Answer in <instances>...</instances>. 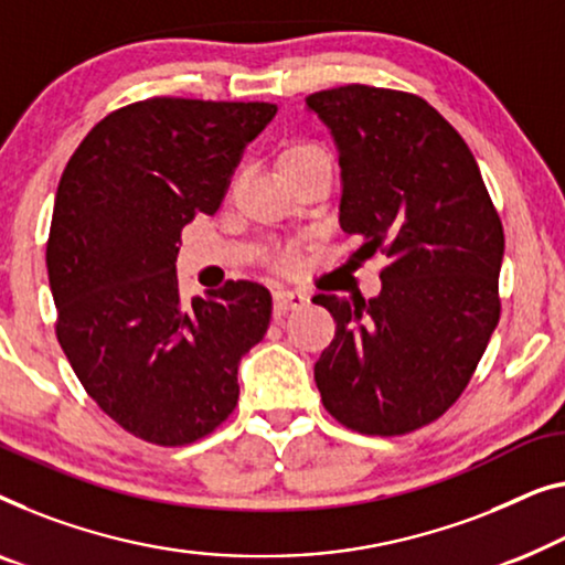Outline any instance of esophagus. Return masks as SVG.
Masks as SVG:
<instances>
[{"instance_id": "34e87169", "label": "esophagus", "mask_w": 565, "mask_h": 565, "mask_svg": "<svg viewBox=\"0 0 565 565\" xmlns=\"http://www.w3.org/2000/svg\"><path fill=\"white\" fill-rule=\"evenodd\" d=\"M308 302V296L296 290H275V316H285L288 310L302 308Z\"/></svg>"}]
</instances>
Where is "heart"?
Here are the masks:
<instances>
[{"mask_svg": "<svg viewBox=\"0 0 565 565\" xmlns=\"http://www.w3.org/2000/svg\"><path fill=\"white\" fill-rule=\"evenodd\" d=\"M318 160H331L329 152H326L321 145L313 140H292L290 145H285L280 158H277V168H280L282 175H288V173H296V170L306 168V166H310V162H318Z\"/></svg>", "mask_w": 565, "mask_h": 565, "instance_id": "heart-1", "label": "heart"}]
</instances>
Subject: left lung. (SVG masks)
<instances>
[{
  "mask_svg": "<svg viewBox=\"0 0 565 565\" xmlns=\"http://www.w3.org/2000/svg\"><path fill=\"white\" fill-rule=\"evenodd\" d=\"M339 152V224L387 257L370 300L316 296L337 337L316 362L333 418L403 436L440 418L500 323L504 232L461 135L420 96L372 86L310 94Z\"/></svg>",
  "mask_w": 565,
  "mask_h": 565,
  "instance_id": "obj_1",
  "label": "left lung"
}]
</instances>
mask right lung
I'll return each instance as SVG.
<instances>
[{
    "instance_id": "right-lung-1",
    "label": "right lung",
    "mask_w": 565,
    "mask_h": 565,
    "mask_svg": "<svg viewBox=\"0 0 565 565\" xmlns=\"http://www.w3.org/2000/svg\"><path fill=\"white\" fill-rule=\"evenodd\" d=\"M275 114L265 102L129 104L61 175L45 252L55 333L94 403L150 444L185 446L222 425L242 356L267 333V288L226 282L185 302L175 259L183 226L216 214L244 147Z\"/></svg>"
}]
</instances>
